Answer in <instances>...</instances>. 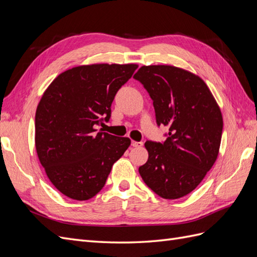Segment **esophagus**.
<instances>
[{
    "label": "esophagus",
    "mask_w": 257,
    "mask_h": 257,
    "mask_svg": "<svg viewBox=\"0 0 257 257\" xmlns=\"http://www.w3.org/2000/svg\"><path fill=\"white\" fill-rule=\"evenodd\" d=\"M132 146L133 147H142L143 146V143H141V142H132Z\"/></svg>",
    "instance_id": "1"
}]
</instances>
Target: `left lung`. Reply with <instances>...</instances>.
Segmentation results:
<instances>
[{
  "instance_id": "1",
  "label": "left lung",
  "mask_w": 257,
  "mask_h": 257,
  "mask_svg": "<svg viewBox=\"0 0 257 257\" xmlns=\"http://www.w3.org/2000/svg\"><path fill=\"white\" fill-rule=\"evenodd\" d=\"M134 78L152 98L158 125L169 128L164 143L146 142L149 158L139 174L159 196L183 197L216 161L223 130L220 107L205 81L183 68L144 65Z\"/></svg>"
}]
</instances>
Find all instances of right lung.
<instances>
[{"label": "right lung", "instance_id": "right-lung-1", "mask_svg": "<svg viewBox=\"0 0 257 257\" xmlns=\"http://www.w3.org/2000/svg\"><path fill=\"white\" fill-rule=\"evenodd\" d=\"M137 64L80 65L60 74L46 89L35 113L37 157L63 195L88 200L103 189L127 137L96 133L108 121L116 92Z\"/></svg>", "mask_w": 257, "mask_h": 257}]
</instances>
